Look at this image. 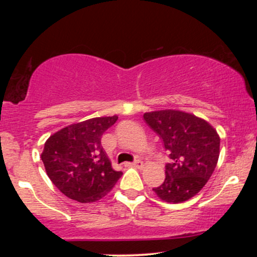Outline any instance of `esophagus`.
I'll list each match as a JSON object with an SVG mask.
<instances>
[{
  "label": "esophagus",
  "instance_id": "34e87169",
  "mask_svg": "<svg viewBox=\"0 0 257 257\" xmlns=\"http://www.w3.org/2000/svg\"><path fill=\"white\" fill-rule=\"evenodd\" d=\"M126 167H134V168H143L144 167V163L141 161H139L137 159L135 162H133V163H125Z\"/></svg>",
  "mask_w": 257,
  "mask_h": 257
}]
</instances>
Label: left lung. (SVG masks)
I'll return each instance as SVG.
<instances>
[{
    "label": "left lung",
    "mask_w": 257,
    "mask_h": 257,
    "mask_svg": "<svg viewBox=\"0 0 257 257\" xmlns=\"http://www.w3.org/2000/svg\"><path fill=\"white\" fill-rule=\"evenodd\" d=\"M144 119L163 141L172 161L166 180L153 188L162 200L182 203L192 198L213 175L220 155V137L204 119L178 110L146 112Z\"/></svg>",
    "instance_id": "obj_1"
}]
</instances>
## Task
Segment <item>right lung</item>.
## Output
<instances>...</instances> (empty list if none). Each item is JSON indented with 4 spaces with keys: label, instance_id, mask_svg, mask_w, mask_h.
<instances>
[{
    "label": "right lung",
    "instance_id": "1",
    "mask_svg": "<svg viewBox=\"0 0 257 257\" xmlns=\"http://www.w3.org/2000/svg\"><path fill=\"white\" fill-rule=\"evenodd\" d=\"M118 119L96 117L67 125L49 137L41 158L51 181L79 203L96 202L112 190L122 172L112 169L102 134Z\"/></svg>",
    "mask_w": 257,
    "mask_h": 257
}]
</instances>
